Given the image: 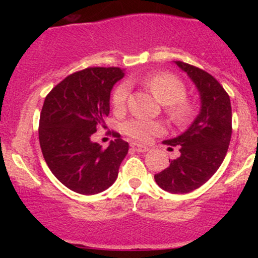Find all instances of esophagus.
<instances>
[{
  "mask_svg": "<svg viewBox=\"0 0 258 258\" xmlns=\"http://www.w3.org/2000/svg\"><path fill=\"white\" fill-rule=\"evenodd\" d=\"M131 147H132V150L136 151V152H141V153H144V152H147V151H148V147H147V146H145V145L132 144V145H131Z\"/></svg>",
  "mask_w": 258,
  "mask_h": 258,
  "instance_id": "1",
  "label": "esophagus"
}]
</instances>
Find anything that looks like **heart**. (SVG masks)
<instances>
[{
	"mask_svg": "<svg viewBox=\"0 0 258 258\" xmlns=\"http://www.w3.org/2000/svg\"><path fill=\"white\" fill-rule=\"evenodd\" d=\"M145 85L163 105L170 106L171 116L176 119H183L188 113V107L181 101L186 96V87L177 77L168 74H156L145 80ZM130 95V85L121 83L116 87L112 95L114 111H122L126 107ZM163 131L162 124L145 118L130 119L123 124V132L137 141H148L155 135Z\"/></svg>",
	"mask_w": 258,
	"mask_h": 258,
	"instance_id": "obj_1",
	"label": "heart"
}]
</instances>
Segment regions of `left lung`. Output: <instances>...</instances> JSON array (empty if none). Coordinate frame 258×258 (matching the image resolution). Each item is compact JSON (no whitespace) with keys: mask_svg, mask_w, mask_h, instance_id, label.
Returning a JSON list of instances; mask_svg holds the SVG:
<instances>
[{"mask_svg":"<svg viewBox=\"0 0 258 258\" xmlns=\"http://www.w3.org/2000/svg\"><path fill=\"white\" fill-rule=\"evenodd\" d=\"M196 86L200 112L191 126L165 145L178 146L179 157L155 175L158 186L171 194H188L206 183L223 162L232 134V111L227 92L206 71L175 61Z\"/></svg>","mask_w":258,"mask_h":258,"instance_id":"1","label":"left lung"}]
</instances>
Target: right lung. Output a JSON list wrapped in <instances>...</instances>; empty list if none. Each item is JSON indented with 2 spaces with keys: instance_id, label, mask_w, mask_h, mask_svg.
Masks as SVG:
<instances>
[{
  "instance_id": "1",
  "label": "right lung",
  "mask_w": 258,
  "mask_h": 258,
  "mask_svg": "<svg viewBox=\"0 0 258 258\" xmlns=\"http://www.w3.org/2000/svg\"><path fill=\"white\" fill-rule=\"evenodd\" d=\"M123 76L118 67H90L67 76L45 98L38 130L43 158L77 194L96 195L112 186L128 152L119 135L106 150L91 140L98 126H106L111 91Z\"/></svg>"
}]
</instances>
